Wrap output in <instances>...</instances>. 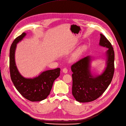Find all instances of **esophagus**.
<instances>
[{
	"instance_id": "esophagus-1",
	"label": "esophagus",
	"mask_w": 126,
	"mask_h": 126,
	"mask_svg": "<svg viewBox=\"0 0 126 126\" xmlns=\"http://www.w3.org/2000/svg\"><path fill=\"white\" fill-rule=\"evenodd\" d=\"M63 72L64 73H67V72H68V69H67L66 68H64L63 69Z\"/></svg>"
}]
</instances>
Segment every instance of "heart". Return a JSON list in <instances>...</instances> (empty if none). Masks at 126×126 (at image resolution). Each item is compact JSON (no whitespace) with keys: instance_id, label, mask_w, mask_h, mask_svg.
Returning <instances> with one entry per match:
<instances>
[{"instance_id":"obj_1","label":"heart","mask_w":126,"mask_h":126,"mask_svg":"<svg viewBox=\"0 0 126 126\" xmlns=\"http://www.w3.org/2000/svg\"><path fill=\"white\" fill-rule=\"evenodd\" d=\"M80 52H81V49H79V51L76 53V54H75V55H74V57H77L80 53Z\"/></svg>"}]
</instances>
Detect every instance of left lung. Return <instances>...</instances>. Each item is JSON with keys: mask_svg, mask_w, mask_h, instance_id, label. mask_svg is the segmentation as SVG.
<instances>
[{"mask_svg": "<svg viewBox=\"0 0 126 126\" xmlns=\"http://www.w3.org/2000/svg\"><path fill=\"white\" fill-rule=\"evenodd\" d=\"M99 45L108 49L107 67L104 72L97 77L92 76L90 70V56L80 59L71 65L73 72L72 95L79 102H89L98 98L110 83L114 71V53L111 43L103 34H100Z\"/></svg>", "mask_w": 126, "mask_h": 126, "instance_id": "obj_1", "label": "left lung"}]
</instances>
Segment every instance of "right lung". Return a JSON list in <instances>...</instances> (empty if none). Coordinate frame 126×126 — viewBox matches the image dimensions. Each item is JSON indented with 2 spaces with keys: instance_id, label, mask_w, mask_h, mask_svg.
Segmentation results:
<instances>
[{
  "instance_id": "obj_1",
  "label": "right lung",
  "mask_w": 126,
  "mask_h": 126,
  "mask_svg": "<svg viewBox=\"0 0 126 126\" xmlns=\"http://www.w3.org/2000/svg\"><path fill=\"white\" fill-rule=\"evenodd\" d=\"M26 35L23 33L14 40L10 52V71L12 81L16 89L30 101H40L47 98L51 91L54 81L59 77L60 68L47 70L34 79H25L19 72L15 60L16 44Z\"/></svg>"
}]
</instances>
